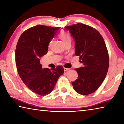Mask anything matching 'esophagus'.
<instances>
[{
  "label": "esophagus",
  "instance_id": "34e87169",
  "mask_svg": "<svg viewBox=\"0 0 124 124\" xmlns=\"http://www.w3.org/2000/svg\"><path fill=\"white\" fill-rule=\"evenodd\" d=\"M68 70H70V69H69V68H64V72H67V71H68Z\"/></svg>",
  "mask_w": 124,
  "mask_h": 124
}]
</instances>
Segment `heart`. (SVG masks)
Listing matches in <instances>:
<instances>
[{
    "label": "heart",
    "mask_w": 124,
    "mask_h": 124,
    "mask_svg": "<svg viewBox=\"0 0 124 124\" xmlns=\"http://www.w3.org/2000/svg\"><path fill=\"white\" fill-rule=\"evenodd\" d=\"M58 38L60 39H61L62 41L63 42L64 44H66L67 43H70L71 42V37L68 33L65 32H62L58 34Z\"/></svg>",
    "instance_id": "b5f03b06"
}]
</instances>
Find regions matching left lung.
<instances>
[{"label": "left lung", "instance_id": "8db88e82", "mask_svg": "<svg viewBox=\"0 0 124 124\" xmlns=\"http://www.w3.org/2000/svg\"><path fill=\"white\" fill-rule=\"evenodd\" d=\"M75 41V54L79 56L83 67L76 68L78 79L72 83L80 95L96 91L104 81L109 67V55L100 33L86 24L78 23L65 27Z\"/></svg>", "mask_w": 124, "mask_h": 124}]
</instances>
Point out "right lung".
<instances>
[{
    "label": "right lung",
    "instance_id": "obj_1",
    "mask_svg": "<svg viewBox=\"0 0 124 124\" xmlns=\"http://www.w3.org/2000/svg\"><path fill=\"white\" fill-rule=\"evenodd\" d=\"M60 29L37 25L24 31L17 44L15 61L18 74L29 89L38 95L51 93L64 73L61 66L43 69L40 63V58L47 54L49 42Z\"/></svg>",
    "mask_w": 124,
    "mask_h": 124
}]
</instances>
